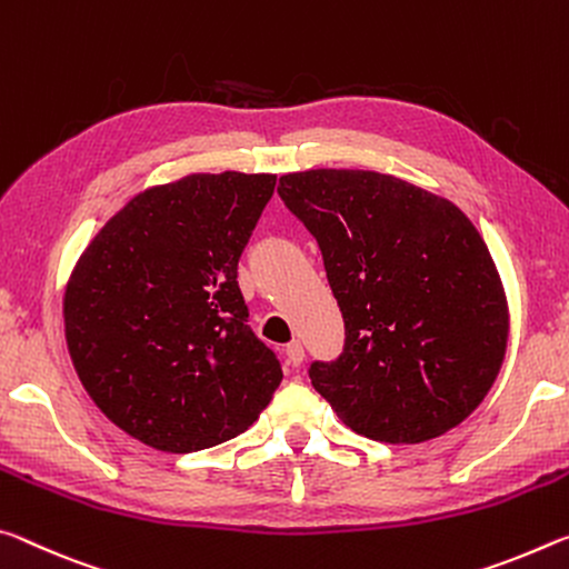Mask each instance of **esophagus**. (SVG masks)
I'll list each match as a JSON object with an SVG mask.
<instances>
[{
  "label": "esophagus",
  "mask_w": 569,
  "mask_h": 569,
  "mask_svg": "<svg viewBox=\"0 0 569 569\" xmlns=\"http://www.w3.org/2000/svg\"><path fill=\"white\" fill-rule=\"evenodd\" d=\"M284 358H287V366H292V368L302 366V360H305V348H302V342L292 340L290 346H284Z\"/></svg>",
  "instance_id": "obj_1"
}]
</instances>
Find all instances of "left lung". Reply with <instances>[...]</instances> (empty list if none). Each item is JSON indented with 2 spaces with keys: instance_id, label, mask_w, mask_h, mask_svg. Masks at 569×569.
<instances>
[{
  "instance_id": "left-lung-1",
  "label": "left lung",
  "mask_w": 569,
  "mask_h": 569,
  "mask_svg": "<svg viewBox=\"0 0 569 569\" xmlns=\"http://www.w3.org/2000/svg\"><path fill=\"white\" fill-rule=\"evenodd\" d=\"M284 207L318 239L346 320L335 362L310 380L352 431L436 439L477 411L507 352L509 305L489 247L453 201L398 176H279Z\"/></svg>"
}]
</instances>
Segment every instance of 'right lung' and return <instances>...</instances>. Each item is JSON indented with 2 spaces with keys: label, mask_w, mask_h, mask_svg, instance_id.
Instances as JSON below:
<instances>
[{
  "label": "right lung",
  "mask_w": 569,
  "mask_h": 569,
  "mask_svg": "<svg viewBox=\"0 0 569 569\" xmlns=\"http://www.w3.org/2000/svg\"><path fill=\"white\" fill-rule=\"evenodd\" d=\"M274 173H189L136 193L64 287V340L82 388L120 431L169 453L234 439L282 380L247 325L241 251Z\"/></svg>",
  "instance_id": "add662e5"
}]
</instances>
